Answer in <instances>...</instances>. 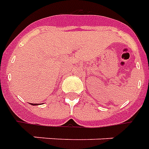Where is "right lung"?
Masks as SVG:
<instances>
[{"instance_id":"add662e5","label":"right lung","mask_w":149,"mask_h":149,"mask_svg":"<svg viewBox=\"0 0 149 149\" xmlns=\"http://www.w3.org/2000/svg\"><path fill=\"white\" fill-rule=\"evenodd\" d=\"M33 105H37V104H33Z\"/></svg>"}]
</instances>
